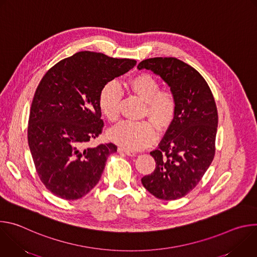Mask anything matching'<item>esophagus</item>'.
Segmentation results:
<instances>
[{
    "mask_svg": "<svg viewBox=\"0 0 257 257\" xmlns=\"http://www.w3.org/2000/svg\"><path fill=\"white\" fill-rule=\"evenodd\" d=\"M118 152L119 153H124L125 155H127V156H129V157H133V156H135V153L133 152V151H129V150H127V149H124V148H118Z\"/></svg>",
    "mask_w": 257,
    "mask_h": 257,
    "instance_id": "34e87169",
    "label": "esophagus"
}]
</instances>
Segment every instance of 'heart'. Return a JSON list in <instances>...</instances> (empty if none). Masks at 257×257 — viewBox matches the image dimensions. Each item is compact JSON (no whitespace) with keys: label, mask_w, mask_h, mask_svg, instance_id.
I'll return each mask as SVG.
<instances>
[{"label":"heart","mask_w":257,"mask_h":257,"mask_svg":"<svg viewBox=\"0 0 257 257\" xmlns=\"http://www.w3.org/2000/svg\"><path fill=\"white\" fill-rule=\"evenodd\" d=\"M126 88L130 94L144 101L143 117L150 118L151 122L124 121L109 131L108 136L124 149L138 151L148 148L157 139L155 125L160 131L171 126L176 118L178 102L175 93L171 89H161L160 81L149 73L130 78ZM122 96V90L115 81L105 83L99 91L98 106L109 122L119 119Z\"/></svg>","instance_id":"1"}]
</instances>
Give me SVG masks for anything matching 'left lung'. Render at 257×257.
Returning <instances> with one entry per match:
<instances>
[{"label": "left lung", "mask_w": 257, "mask_h": 257, "mask_svg": "<svg viewBox=\"0 0 257 257\" xmlns=\"http://www.w3.org/2000/svg\"><path fill=\"white\" fill-rule=\"evenodd\" d=\"M137 68L160 75L177 98L176 118L151 153L156 169L141 179L145 189L157 198L175 200L195 188L214 158L216 104L200 73L181 60L151 58Z\"/></svg>", "instance_id": "obj_1"}]
</instances>
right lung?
<instances>
[{
	"label": "right lung",
	"instance_id": "obj_1",
	"mask_svg": "<svg viewBox=\"0 0 257 257\" xmlns=\"http://www.w3.org/2000/svg\"><path fill=\"white\" fill-rule=\"evenodd\" d=\"M135 65V60L84 51L58 62L41 80L27 139L36 173L54 195L79 199L97 184L107 157L117 152L112 142L85 148L102 132L99 91Z\"/></svg>",
	"mask_w": 257,
	"mask_h": 257
}]
</instances>
